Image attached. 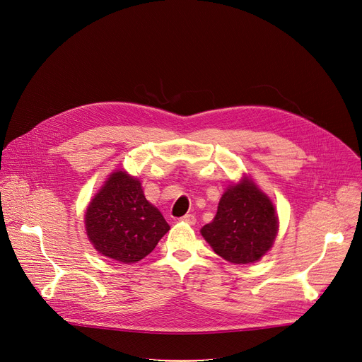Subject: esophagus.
Wrapping results in <instances>:
<instances>
[{
    "instance_id": "34e87169",
    "label": "esophagus",
    "mask_w": 362,
    "mask_h": 362,
    "mask_svg": "<svg viewBox=\"0 0 362 362\" xmlns=\"http://www.w3.org/2000/svg\"><path fill=\"white\" fill-rule=\"evenodd\" d=\"M181 221H185V223H188V225H196V216L194 214H185V216H182L181 218H180Z\"/></svg>"
}]
</instances>
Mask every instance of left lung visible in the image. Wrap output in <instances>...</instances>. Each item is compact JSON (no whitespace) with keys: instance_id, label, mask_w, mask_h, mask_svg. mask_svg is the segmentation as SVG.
<instances>
[{"instance_id":"8db88e82","label":"left lung","mask_w":362,"mask_h":362,"mask_svg":"<svg viewBox=\"0 0 362 362\" xmlns=\"http://www.w3.org/2000/svg\"><path fill=\"white\" fill-rule=\"evenodd\" d=\"M272 203L254 182L243 180L221 196L216 217L202 229L214 252L232 264L261 259L276 236Z\"/></svg>"}]
</instances>
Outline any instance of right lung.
Listing matches in <instances>:
<instances>
[{"mask_svg": "<svg viewBox=\"0 0 362 362\" xmlns=\"http://www.w3.org/2000/svg\"><path fill=\"white\" fill-rule=\"evenodd\" d=\"M87 235L97 251L123 264L149 255L170 225L146 199L136 178L111 174L86 214Z\"/></svg>", "mask_w": 362, "mask_h": 362, "instance_id": "1", "label": "right lung"}]
</instances>
